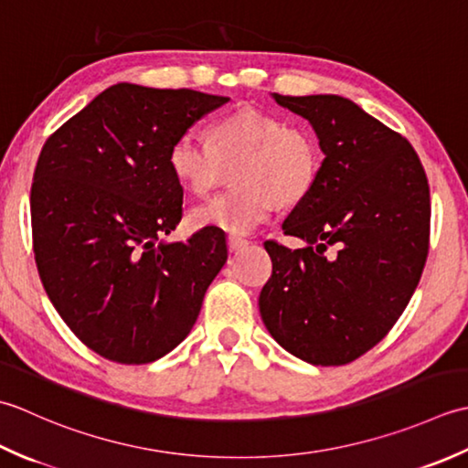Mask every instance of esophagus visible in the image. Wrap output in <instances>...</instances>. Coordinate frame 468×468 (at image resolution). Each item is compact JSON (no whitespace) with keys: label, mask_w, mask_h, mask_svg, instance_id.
Returning a JSON list of instances; mask_svg holds the SVG:
<instances>
[{"label":"esophagus","mask_w":468,"mask_h":468,"mask_svg":"<svg viewBox=\"0 0 468 468\" xmlns=\"http://www.w3.org/2000/svg\"><path fill=\"white\" fill-rule=\"evenodd\" d=\"M246 244H248V240H244V238H238V236H228V250H230V252L240 250V248H244Z\"/></svg>","instance_id":"obj_1"}]
</instances>
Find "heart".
Instances as JSON below:
<instances>
[{
    "instance_id": "b5f03b06",
    "label": "heart",
    "mask_w": 468,
    "mask_h": 468,
    "mask_svg": "<svg viewBox=\"0 0 468 468\" xmlns=\"http://www.w3.org/2000/svg\"><path fill=\"white\" fill-rule=\"evenodd\" d=\"M236 186L192 209L197 228L248 234L281 204H299L311 194L321 171V149L311 131L281 114L242 107L216 119L209 143L181 133L171 143L167 165L181 187L204 196L228 165Z\"/></svg>"
}]
</instances>
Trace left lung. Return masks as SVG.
<instances>
[{"mask_svg":"<svg viewBox=\"0 0 468 468\" xmlns=\"http://www.w3.org/2000/svg\"><path fill=\"white\" fill-rule=\"evenodd\" d=\"M307 119L325 159L282 222L304 248L266 240L272 274L259 307L276 343L313 366H346L384 339L420 281L431 187L399 133L337 94L282 97Z\"/></svg>","mask_w":468,"mask_h":468,"instance_id":"left-lung-1","label":"left lung"}]
</instances>
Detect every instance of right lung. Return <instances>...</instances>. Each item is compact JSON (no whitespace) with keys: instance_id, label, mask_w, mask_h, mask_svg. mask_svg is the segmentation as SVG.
I'll return each instance as SVG.
<instances>
[{"instance_id":"obj_1","label":"right lung","mask_w":468,"mask_h":468,"mask_svg":"<svg viewBox=\"0 0 468 468\" xmlns=\"http://www.w3.org/2000/svg\"><path fill=\"white\" fill-rule=\"evenodd\" d=\"M228 101L121 82L44 143L30 194L36 266L62 321L104 359L141 366L169 354L228 259L214 228L157 244L184 214L171 143Z\"/></svg>"}]
</instances>
